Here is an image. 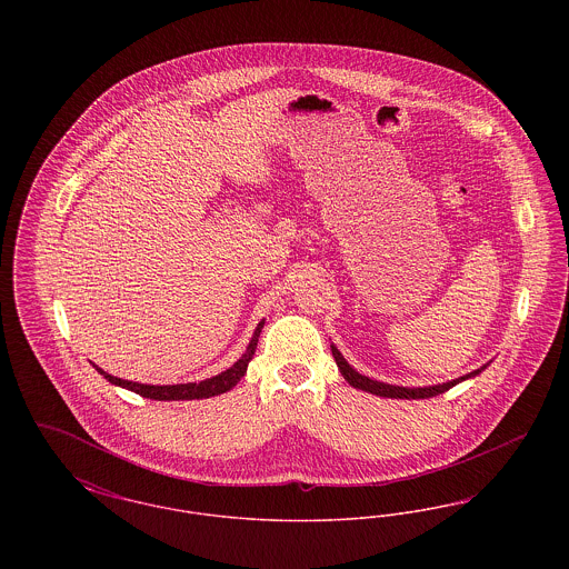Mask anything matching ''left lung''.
Listing matches in <instances>:
<instances>
[{
	"mask_svg": "<svg viewBox=\"0 0 569 569\" xmlns=\"http://www.w3.org/2000/svg\"><path fill=\"white\" fill-rule=\"evenodd\" d=\"M330 350H332V356H335V360H337V367H339L341 376L348 379V383H352L353 388H360V390H365V392H371V395H378V397H388V399H429V397H437V395L450 390L452 386H457L462 379L473 378V376H478V373L485 369V367H482V369H478V371H473V373H469V376H462V378L452 379V381H446V383H439V386H429V388H403V386H390V383H383V381H376V379L360 376L358 371H353L352 367L346 362V358L341 356V352H339L335 346H330Z\"/></svg>",
	"mask_w": 569,
	"mask_h": 569,
	"instance_id": "1",
	"label": "left lung"
}]
</instances>
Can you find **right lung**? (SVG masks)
Instances as JSON below:
<instances>
[{
	"label": "right lung",
	"instance_id": "right-lung-1",
	"mask_svg": "<svg viewBox=\"0 0 569 569\" xmlns=\"http://www.w3.org/2000/svg\"><path fill=\"white\" fill-rule=\"evenodd\" d=\"M262 326H264V322H260V325L256 326L253 337H251V341H249V346H247V352H244L230 369H226L223 373H219L216 378L204 379V381H200V383L147 386V383H138V381L114 378V376H109L107 371H102L100 367H96V365H93V367L98 369L100 376H104V378L109 379L110 383L121 386V388H128V390H132L136 395L144 397V399H153V401L209 399V397H216V395H221V392H228L230 388H234V386L241 381V378L247 373V365H249V360L253 358V352H256V346H258V337H260V332H262Z\"/></svg>",
	"mask_w": 569,
	"mask_h": 569
}]
</instances>
